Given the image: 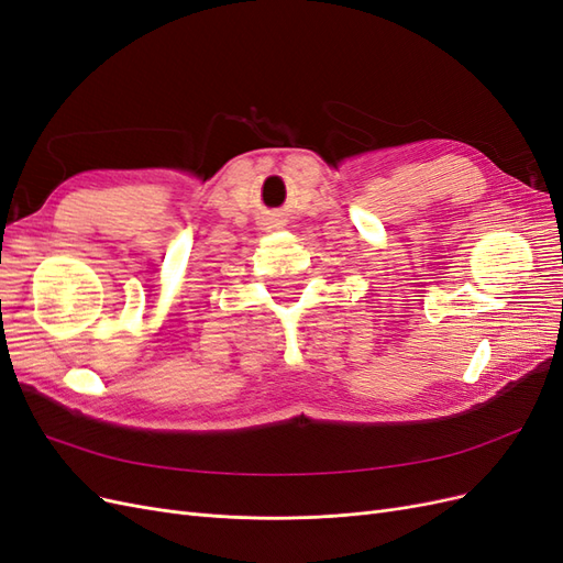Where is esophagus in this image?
Here are the masks:
<instances>
[{
    "mask_svg": "<svg viewBox=\"0 0 563 563\" xmlns=\"http://www.w3.org/2000/svg\"><path fill=\"white\" fill-rule=\"evenodd\" d=\"M272 228H275V225H272Z\"/></svg>",
    "mask_w": 563,
    "mask_h": 563,
    "instance_id": "34e87169",
    "label": "esophagus"
}]
</instances>
